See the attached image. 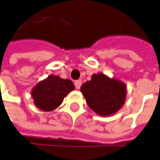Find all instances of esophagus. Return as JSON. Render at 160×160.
Instances as JSON below:
<instances>
[{
    "mask_svg": "<svg viewBox=\"0 0 160 160\" xmlns=\"http://www.w3.org/2000/svg\"><path fill=\"white\" fill-rule=\"evenodd\" d=\"M81 85H82V81H81V80H77V81L75 82V86H76L77 89H80Z\"/></svg>",
    "mask_w": 160,
    "mask_h": 160,
    "instance_id": "obj_1",
    "label": "esophagus"
}]
</instances>
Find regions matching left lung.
Here are the masks:
<instances>
[{
	"instance_id": "left-lung-1",
	"label": "left lung",
	"mask_w": 160,
	"mask_h": 160,
	"mask_svg": "<svg viewBox=\"0 0 160 160\" xmlns=\"http://www.w3.org/2000/svg\"><path fill=\"white\" fill-rule=\"evenodd\" d=\"M81 92L90 108L100 116H110L125 103L126 84L102 73L93 74L90 81L81 86Z\"/></svg>"
}]
</instances>
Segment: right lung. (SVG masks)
<instances>
[{
    "instance_id": "add662e5",
    "label": "right lung",
    "mask_w": 160,
    "mask_h": 160,
    "mask_svg": "<svg viewBox=\"0 0 160 160\" xmlns=\"http://www.w3.org/2000/svg\"><path fill=\"white\" fill-rule=\"evenodd\" d=\"M75 89L69 79L50 75L38 82L32 91L34 105L40 110L50 112L62 103L64 98Z\"/></svg>"
}]
</instances>
